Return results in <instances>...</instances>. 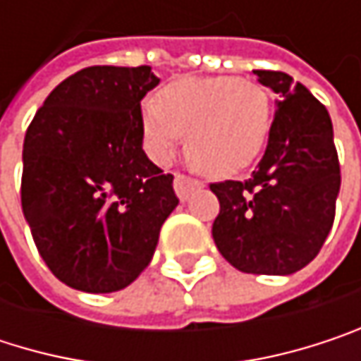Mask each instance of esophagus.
Returning a JSON list of instances; mask_svg holds the SVG:
<instances>
[{"instance_id": "obj_1", "label": "esophagus", "mask_w": 361, "mask_h": 361, "mask_svg": "<svg viewBox=\"0 0 361 361\" xmlns=\"http://www.w3.org/2000/svg\"><path fill=\"white\" fill-rule=\"evenodd\" d=\"M173 185H176V194L180 196L181 200H185V198L190 196V192H192V190L202 188V181L192 180V178H185V176L178 173V176H176V181H173Z\"/></svg>"}]
</instances>
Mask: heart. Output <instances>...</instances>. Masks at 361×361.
Returning a JSON list of instances; mask_svg holds the SVG:
<instances>
[{
	"label": "heart",
	"instance_id": "1",
	"mask_svg": "<svg viewBox=\"0 0 361 361\" xmlns=\"http://www.w3.org/2000/svg\"><path fill=\"white\" fill-rule=\"evenodd\" d=\"M263 85L236 77H183L142 106V135L157 163H169L188 133V154L213 176H230L263 150L271 129Z\"/></svg>",
	"mask_w": 361,
	"mask_h": 361
}]
</instances>
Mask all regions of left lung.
Returning <instances> with one entry per match:
<instances>
[{"label": "left lung", "mask_w": 361, "mask_h": 361, "mask_svg": "<svg viewBox=\"0 0 361 361\" xmlns=\"http://www.w3.org/2000/svg\"><path fill=\"white\" fill-rule=\"evenodd\" d=\"M278 94L263 159L245 181L211 183L213 240L245 274L288 276L324 245L341 188L332 121L310 90L280 71H252Z\"/></svg>", "instance_id": "obj_1"}]
</instances>
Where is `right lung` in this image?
<instances>
[{
	"label": "right lung",
	"mask_w": 361,
	"mask_h": 361,
	"mask_svg": "<svg viewBox=\"0 0 361 361\" xmlns=\"http://www.w3.org/2000/svg\"><path fill=\"white\" fill-rule=\"evenodd\" d=\"M150 66H87L33 116L23 146V213L51 274L83 293L129 286L178 207L173 176L142 150Z\"/></svg>",
	"instance_id": "1"
}]
</instances>
